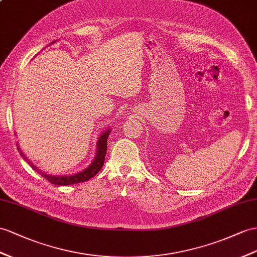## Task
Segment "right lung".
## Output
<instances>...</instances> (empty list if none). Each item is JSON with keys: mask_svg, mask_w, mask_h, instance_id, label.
I'll return each instance as SVG.
<instances>
[{"mask_svg": "<svg viewBox=\"0 0 257 257\" xmlns=\"http://www.w3.org/2000/svg\"><path fill=\"white\" fill-rule=\"evenodd\" d=\"M54 42L55 41L51 42L50 44H53ZM110 131H111V129L105 130L104 133H102V135L98 137L97 142H96V153H95L93 161H92L90 165L85 169L81 170V172L75 173L74 175L55 176V175H48L47 173H43L36 165H34V164L30 162V160L27 159V156H26L25 153H23L21 148L17 147V149L19 151V153H21V156L29 164V165L32 167V169L36 170V172L38 174H40L42 177H44V178L48 181H50L52 185H57V186L75 185V183H80V182H84V181L91 179L92 177H94L103 167L105 155H106V150H107V138L109 136ZM17 146H18V142H17Z\"/></svg>", "mask_w": 257, "mask_h": 257, "instance_id": "right-lung-1", "label": "right lung"}]
</instances>
